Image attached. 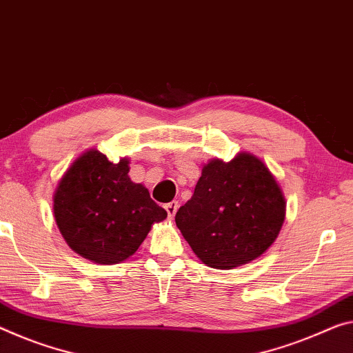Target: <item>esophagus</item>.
<instances>
[{
	"mask_svg": "<svg viewBox=\"0 0 353 353\" xmlns=\"http://www.w3.org/2000/svg\"><path fill=\"white\" fill-rule=\"evenodd\" d=\"M165 209H166V212H168V216L172 218V216L176 215V212H177V209H179V203H177V201H171V203L165 204Z\"/></svg>",
	"mask_w": 353,
	"mask_h": 353,
	"instance_id": "esophagus-1",
	"label": "esophagus"
}]
</instances>
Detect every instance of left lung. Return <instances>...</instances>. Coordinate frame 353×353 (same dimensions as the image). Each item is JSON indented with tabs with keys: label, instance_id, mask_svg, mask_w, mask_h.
Instances as JSON below:
<instances>
[{
	"label": "left lung",
	"instance_id": "left-lung-1",
	"mask_svg": "<svg viewBox=\"0 0 353 353\" xmlns=\"http://www.w3.org/2000/svg\"><path fill=\"white\" fill-rule=\"evenodd\" d=\"M286 201L268 168L251 154L203 168L176 225L205 265L220 270L254 261L275 242Z\"/></svg>",
	"mask_w": 353,
	"mask_h": 353
}]
</instances>
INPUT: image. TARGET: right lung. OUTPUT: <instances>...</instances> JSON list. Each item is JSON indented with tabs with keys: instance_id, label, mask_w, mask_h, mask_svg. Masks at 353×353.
I'll return each instance as SVG.
<instances>
[{
	"instance_id": "1",
	"label": "right lung",
	"mask_w": 353,
	"mask_h": 353,
	"mask_svg": "<svg viewBox=\"0 0 353 353\" xmlns=\"http://www.w3.org/2000/svg\"><path fill=\"white\" fill-rule=\"evenodd\" d=\"M128 160L111 163L99 150L74 161L53 198L56 225L69 247L97 264L130 257L166 210L128 177Z\"/></svg>"
}]
</instances>
